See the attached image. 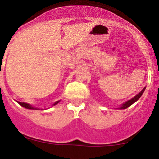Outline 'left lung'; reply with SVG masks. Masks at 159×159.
<instances>
[{
    "instance_id": "obj_1",
    "label": "left lung",
    "mask_w": 159,
    "mask_h": 159,
    "mask_svg": "<svg viewBox=\"0 0 159 159\" xmlns=\"http://www.w3.org/2000/svg\"><path fill=\"white\" fill-rule=\"evenodd\" d=\"M145 88H146V87H144V88H143V90H142L141 91H140V93H138V94L136 95V96L134 97V98H133L132 99L129 100V101H126V102H125V103H124V104H122V105H121V107H119V109H126V108H127L128 107H129V106H130V105H132L133 104L135 103L136 101H137V100H138L139 98H140V97H141V95L143 94V91H144V90H145Z\"/></svg>"
}]
</instances>
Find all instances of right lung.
I'll return each mask as SVG.
<instances>
[{"label": "right lung", "instance_id": "obj_1", "mask_svg": "<svg viewBox=\"0 0 159 159\" xmlns=\"http://www.w3.org/2000/svg\"><path fill=\"white\" fill-rule=\"evenodd\" d=\"M59 101H56V102H54V104L53 105H57V104H58ZM18 103H19L20 105H22V107H24V108H27V109H37L36 108H34V107H33L32 105H29V104H27V103H24V102H19V101H18Z\"/></svg>", "mask_w": 159, "mask_h": 159}]
</instances>
